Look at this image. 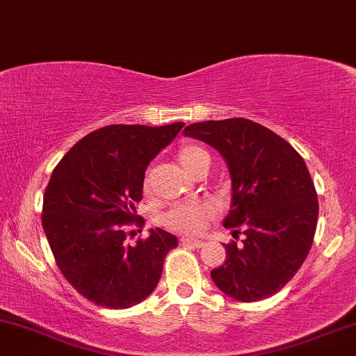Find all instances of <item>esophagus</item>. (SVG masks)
<instances>
[{
    "instance_id": "1",
    "label": "esophagus",
    "mask_w": 356,
    "mask_h": 356,
    "mask_svg": "<svg viewBox=\"0 0 356 356\" xmlns=\"http://www.w3.org/2000/svg\"><path fill=\"white\" fill-rule=\"evenodd\" d=\"M179 241H181V244H185V245H193V248H203V245L206 244L204 241L193 239V238H181Z\"/></svg>"
}]
</instances>
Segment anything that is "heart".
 <instances>
[{"instance_id":"obj_1","label":"heart","mask_w":356,"mask_h":356,"mask_svg":"<svg viewBox=\"0 0 356 356\" xmlns=\"http://www.w3.org/2000/svg\"><path fill=\"white\" fill-rule=\"evenodd\" d=\"M178 160L183 168L190 171L191 175H198L201 171L208 170L209 166V153L198 145H183L178 150ZM152 190L150 173L145 175L143 178V191L148 195ZM216 206L209 201H195V203H181L175 204L170 208L163 216H161V225L175 232L181 234L196 236L206 229V226L216 218Z\"/></svg>"}]
</instances>
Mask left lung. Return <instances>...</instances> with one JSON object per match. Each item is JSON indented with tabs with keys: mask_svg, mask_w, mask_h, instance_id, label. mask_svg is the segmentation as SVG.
<instances>
[{
	"mask_svg": "<svg viewBox=\"0 0 356 356\" xmlns=\"http://www.w3.org/2000/svg\"><path fill=\"white\" fill-rule=\"evenodd\" d=\"M185 135L225 156L232 178V206L225 226L243 244L225 245L226 259L211 270L214 284L241 302L277 293L312 248L318 200L307 165L277 134L248 118L191 124Z\"/></svg>",
	"mask_w": 356,
	"mask_h": 356,
	"instance_id": "1",
	"label": "left lung"
}]
</instances>
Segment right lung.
Here are the masks:
<instances>
[{
	"label": "right lung",
	"instance_id": "right-lung-1",
	"mask_svg": "<svg viewBox=\"0 0 356 356\" xmlns=\"http://www.w3.org/2000/svg\"><path fill=\"white\" fill-rule=\"evenodd\" d=\"M183 122L163 127L107 125L81 138L52 171L42 200V227L56 264L69 284L107 309L147 299L161 277L173 234L160 227L127 244L148 163Z\"/></svg>",
	"mask_w": 356,
	"mask_h": 356
}]
</instances>
